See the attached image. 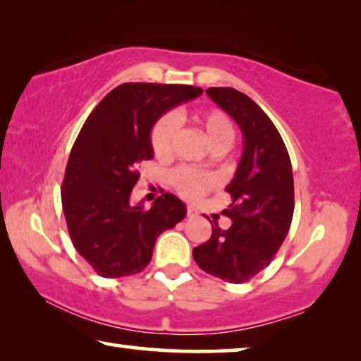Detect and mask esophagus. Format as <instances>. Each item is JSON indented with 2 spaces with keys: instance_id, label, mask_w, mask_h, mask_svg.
Segmentation results:
<instances>
[{
  "instance_id": "34e87169",
  "label": "esophagus",
  "mask_w": 361,
  "mask_h": 361,
  "mask_svg": "<svg viewBox=\"0 0 361 361\" xmlns=\"http://www.w3.org/2000/svg\"><path fill=\"white\" fill-rule=\"evenodd\" d=\"M186 215H188L189 218H194V216L199 215V212H197V209H194L192 205H189L188 209H186Z\"/></svg>"
}]
</instances>
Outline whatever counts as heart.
<instances>
[{"label": "heart", "mask_w": 361, "mask_h": 361, "mask_svg": "<svg viewBox=\"0 0 361 361\" xmlns=\"http://www.w3.org/2000/svg\"><path fill=\"white\" fill-rule=\"evenodd\" d=\"M191 119L207 137V142L215 152H223L234 140V126L231 119L219 109H202L191 114ZM178 130V122L172 114H166L159 119L151 132V146L157 157H169L172 154L173 142ZM176 191L183 197L195 199L205 194L215 185V178L210 173L197 172L192 169H178L172 175Z\"/></svg>", "instance_id": "heart-1"}]
</instances>
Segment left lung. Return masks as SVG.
<instances>
[{
	"label": "left lung",
	"instance_id": "left-lung-1",
	"mask_svg": "<svg viewBox=\"0 0 361 361\" xmlns=\"http://www.w3.org/2000/svg\"><path fill=\"white\" fill-rule=\"evenodd\" d=\"M207 95L240 127L243 151L226 191L231 228L213 219L212 237L192 250L197 266L229 283H243L277 255L290 231L295 210L291 161L267 114L245 94L232 87H210Z\"/></svg>",
	"mask_w": 361,
	"mask_h": 361
}]
</instances>
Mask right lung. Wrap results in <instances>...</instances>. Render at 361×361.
Instances as JSON below:
<instances>
[{
  "label": "right lung",
  "mask_w": 361,
  "mask_h": 361,
  "mask_svg": "<svg viewBox=\"0 0 361 361\" xmlns=\"http://www.w3.org/2000/svg\"><path fill=\"white\" fill-rule=\"evenodd\" d=\"M200 94L194 85L121 84L84 122L66 164L62 205L73 245L102 277L142 272L157 237L186 216L173 194H162L149 210L130 204V194L138 164L154 156L156 121Z\"/></svg>",
  "instance_id": "1"
}]
</instances>
